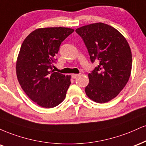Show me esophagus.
Wrapping results in <instances>:
<instances>
[{
    "instance_id": "esophagus-1",
    "label": "esophagus",
    "mask_w": 146,
    "mask_h": 146,
    "mask_svg": "<svg viewBox=\"0 0 146 146\" xmlns=\"http://www.w3.org/2000/svg\"><path fill=\"white\" fill-rule=\"evenodd\" d=\"M78 75H79V74H72V78H76L77 76H78Z\"/></svg>"
}]
</instances>
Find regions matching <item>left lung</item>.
<instances>
[{
	"mask_svg": "<svg viewBox=\"0 0 146 146\" xmlns=\"http://www.w3.org/2000/svg\"><path fill=\"white\" fill-rule=\"evenodd\" d=\"M76 32L83 39L92 63H98L88 74L85 93L98 103L109 102L123 90L131 76V48L117 30L102 22L80 27Z\"/></svg>",
	"mask_w": 146,
	"mask_h": 146,
	"instance_id": "8db88e82",
	"label": "left lung"
}]
</instances>
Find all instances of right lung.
<instances>
[{"instance_id": "obj_1", "label": "right lung", "mask_w": 146, "mask_h": 146, "mask_svg": "<svg viewBox=\"0 0 146 146\" xmlns=\"http://www.w3.org/2000/svg\"><path fill=\"white\" fill-rule=\"evenodd\" d=\"M65 27L36 29L22 43L16 63L22 89L40 107L53 108L63 102L71 84L70 76L52 70L62 42L74 32Z\"/></svg>"}]
</instances>
